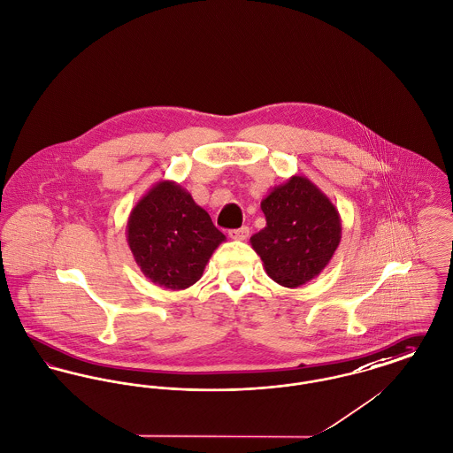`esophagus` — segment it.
<instances>
[{
  "mask_svg": "<svg viewBox=\"0 0 453 453\" xmlns=\"http://www.w3.org/2000/svg\"><path fill=\"white\" fill-rule=\"evenodd\" d=\"M228 237H230L232 241H245V239L249 237V226H242V228H237V230H230V232H228Z\"/></svg>",
  "mask_w": 453,
  "mask_h": 453,
  "instance_id": "1",
  "label": "esophagus"
}]
</instances>
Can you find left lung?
Listing matches in <instances>:
<instances>
[{"instance_id":"1","label":"left lung","mask_w":453,"mask_h":453,"mask_svg":"<svg viewBox=\"0 0 453 453\" xmlns=\"http://www.w3.org/2000/svg\"><path fill=\"white\" fill-rule=\"evenodd\" d=\"M266 226L250 237L273 280L297 288L323 272L338 249V210L318 185L294 175L261 201Z\"/></svg>"}]
</instances>
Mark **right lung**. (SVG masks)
<instances>
[{"instance_id": "right-lung-1", "label": "right lung", "mask_w": 453, "mask_h": 453, "mask_svg": "<svg viewBox=\"0 0 453 453\" xmlns=\"http://www.w3.org/2000/svg\"><path fill=\"white\" fill-rule=\"evenodd\" d=\"M127 242L154 285L185 290L203 276L225 235L177 181L161 180L130 211Z\"/></svg>"}]
</instances>
